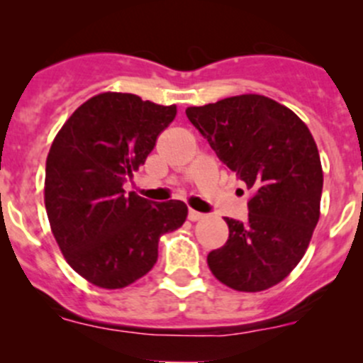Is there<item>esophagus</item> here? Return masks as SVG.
<instances>
[{
  "instance_id": "obj_1",
  "label": "esophagus",
  "mask_w": 363,
  "mask_h": 363,
  "mask_svg": "<svg viewBox=\"0 0 363 363\" xmlns=\"http://www.w3.org/2000/svg\"><path fill=\"white\" fill-rule=\"evenodd\" d=\"M205 216L202 214V212H199V211H193V208H189V212H188V219L189 221H200V219H203Z\"/></svg>"
}]
</instances>
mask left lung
Listing matches in <instances>:
<instances>
[{"instance_id":"left-lung-1","label":"left lung","mask_w":363,"mask_h":363,"mask_svg":"<svg viewBox=\"0 0 363 363\" xmlns=\"http://www.w3.org/2000/svg\"><path fill=\"white\" fill-rule=\"evenodd\" d=\"M186 116L251 191L250 216L225 218L228 240L208 252V269L237 291L276 286L306 255L320 219L323 170L309 128L262 94L188 107Z\"/></svg>"}]
</instances>
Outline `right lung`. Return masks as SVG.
Returning <instances> with one entry per match:
<instances>
[{
	"label": "right lung",
	"instance_id": "1",
	"mask_svg": "<svg viewBox=\"0 0 363 363\" xmlns=\"http://www.w3.org/2000/svg\"><path fill=\"white\" fill-rule=\"evenodd\" d=\"M175 113V105L137 94L100 93L68 117L50 145V230L68 265L94 286L119 290L140 279L158 259L160 237L186 221L181 200L149 202L123 189Z\"/></svg>",
	"mask_w": 363,
	"mask_h": 363
}]
</instances>
